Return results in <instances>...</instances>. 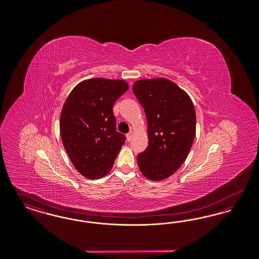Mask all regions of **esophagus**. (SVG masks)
I'll return each instance as SVG.
<instances>
[{
    "mask_svg": "<svg viewBox=\"0 0 259 259\" xmlns=\"http://www.w3.org/2000/svg\"><path fill=\"white\" fill-rule=\"evenodd\" d=\"M126 137H127V141L130 142V141L132 140V137H133V132H129V133L126 135Z\"/></svg>",
    "mask_w": 259,
    "mask_h": 259,
    "instance_id": "1",
    "label": "esophagus"
}]
</instances>
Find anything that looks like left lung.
<instances>
[{
    "label": "left lung",
    "mask_w": 259,
    "mask_h": 259,
    "mask_svg": "<svg viewBox=\"0 0 259 259\" xmlns=\"http://www.w3.org/2000/svg\"><path fill=\"white\" fill-rule=\"evenodd\" d=\"M145 109L148 147L137 156L142 174L151 181L169 178L185 162L196 132L190 97L167 78L141 79L133 85Z\"/></svg>",
    "instance_id": "8db88e82"
}]
</instances>
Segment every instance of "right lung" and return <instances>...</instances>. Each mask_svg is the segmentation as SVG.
<instances>
[{
	"mask_svg": "<svg viewBox=\"0 0 259 259\" xmlns=\"http://www.w3.org/2000/svg\"><path fill=\"white\" fill-rule=\"evenodd\" d=\"M128 90L121 79L92 78L69 94L60 116V133L74 168L95 180L111 171L126 137L116 131L112 108Z\"/></svg>",
	"mask_w": 259,
	"mask_h": 259,
	"instance_id": "add662e5",
	"label": "right lung"
}]
</instances>
